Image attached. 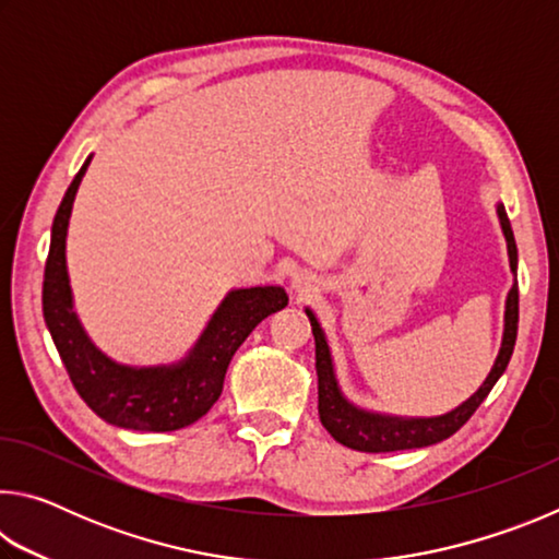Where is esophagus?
<instances>
[{
	"instance_id": "esophagus-1",
	"label": "esophagus",
	"mask_w": 559,
	"mask_h": 559,
	"mask_svg": "<svg viewBox=\"0 0 559 559\" xmlns=\"http://www.w3.org/2000/svg\"><path fill=\"white\" fill-rule=\"evenodd\" d=\"M290 288H293V293H296L298 298H308L310 293L318 290V283H316L313 276H310V273L300 271V273H296V276H293Z\"/></svg>"
}]
</instances>
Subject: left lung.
I'll use <instances>...</instances> for the list:
<instances>
[{
    "mask_svg": "<svg viewBox=\"0 0 559 559\" xmlns=\"http://www.w3.org/2000/svg\"><path fill=\"white\" fill-rule=\"evenodd\" d=\"M496 214L503 229L506 243H508V261L510 273H513V286L508 290L506 298V316H503V340H500V349L493 367H490L484 384L473 392L466 402H461L456 409L439 416H400V414H384L372 412L365 406H357L349 402L340 390L333 353H330L325 330L320 328L316 313L306 308V316L310 320L316 337V372H318V414L323 427L330 437L347 449L365 451V453H386V451H406V449H424L433 447L451 433H456L463 424L471 419V414L478 409L480 402L486 400L493 384L506 372L513 355L515 337H518V246L513 229H510L508 214L503 204H496Z\"/></svg>",
    "mask_w": 559,
    "mask_h": 559,
    "instance_id": "left-lung-1",
    "label": "left lung"
}]
</instances>
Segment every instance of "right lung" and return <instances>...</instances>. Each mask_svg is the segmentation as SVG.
<instances>
[{
	"instance_id": "1",
	"label": "right lung",
	"mask_w": 559,
	"mask_h": 559,
	"mask_svg": "<svg viewBox=\"0 0 559 559\" xmlns=\"http://www.w3.org/2000/svg\"><path fill=\"white\" fill-rule=\"evenodd\" d=\"M93 155L66 189L53 216L49 261L44 271V320L75 392L103 421L132 431H177L212 409L236 349L263 318L288 306L281 286L231 288L206 320L197 343L169 365H126L108 357L88 337L73 308L66 263V236L75 192Z\"/></svg>"
}]
</instances>
